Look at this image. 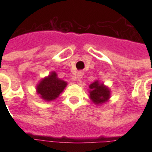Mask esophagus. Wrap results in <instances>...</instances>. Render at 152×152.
<instances>
[{
    "mask_svg": "<svg viewBox=\"0 0 152 152\" xmlns=\"http://www.w3.org/2000/svg\"><path fill=\"white\" fill-rule=\"evenodd\" d=\"M83 76V73L81 72H79L77 73V76H76V80H78V81H80V79L82 78Z\"/></svg>",
    "mask_w": 152,
    "mask_h": 152,
    "instance_id": "34e87169",
    "label": "esophagus"
}]
</instances>
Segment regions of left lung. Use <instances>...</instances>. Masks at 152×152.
Masks as SVG:
<instances>
[{
    "instance_id": "left-lung-1",
    "label": "left lung",
    "mask_w": 152,
    "mask_h": 152,
    "mask_svg": "<svg viewBox=\"0 0 152 152\" xmlns=\"http://www.w3.org/2000/svg\"><path fill=\"white\" fill-rule=\"evenodd\" d=\"M90 88V99L95 104H101L107 102V100L110 98V91L109 89L103 86L102 84H99V81H95L89 86Z\"/></svg>"
}]
</instances>
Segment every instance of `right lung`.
<instances>
[{
	"mask_svg": "<svg viewBox=\"0 0 152 152\" xmlns=\"http://www.w3.org/2000/svg\"><path fill=\"white\" fill-rule=\"evenodd\" d=\"M66 86V83L58 79L56 73L51 72V75L40 81L37 89L42 99L46 101H51L58 98Z\"/></svg>",
	"mask_w": 152,
	"mask_h": 152,
	"instance_id": "obj_1",
	"label": "right lung"
}]
</instances>
